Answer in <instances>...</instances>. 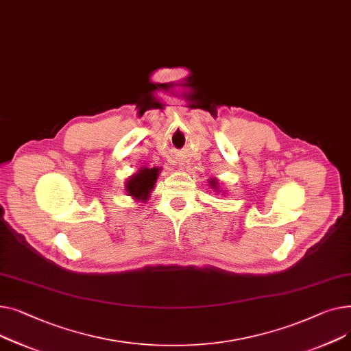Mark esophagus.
Wrapping results in <instances>:
<instances>
[{"mask_svg":"<svg viewBox=\"0 0 351 351\" xmlns=\"http://www.w3.org/2000/svg\"><path fill=\"white\" fill-rule=\"evenodd\" d=\"M180 167H181V169H182V164H180Z\"/></svg>","mask_w":351,"mask_h":351,"instance_id":"34e87169","label":"esophagus"}]
</instances>
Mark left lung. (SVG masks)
Listing matches in <instances>:
<instances>
[{
    "label": "left lung",
    "mask_w": 351,
    "mask_h": 351,
    "mask_svg": "<svg viewBox=\"0 0 351 351\" xmlns=\"http://www.w3.org/2000/svg\"><path fill=\"white\" fill-rule=\"evenodd\" d=\"M208 184H210V189H211V190H215L217 193H221V191H222V190H219V185H218V180H217V178H210Z\"/></svg>",
    "instance_id": "8db88e82"
}]
</instances>
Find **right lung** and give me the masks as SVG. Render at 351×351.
Masks as SVG:
<instances>
[{
    "instance_id": "add662e5",
    "label": "right lung",
    "mask_w": 351,
    "mask_h": 351,
    "mask_svg": "<svg viewBox=\"0 0 351 351\" xmlns=\"http://www.w3.org/2000/svg\"><path fill=\"white\" fill-rule=\"evenodd\" d=\"M160 171L161 169L158 167H153V169L143 167L137 173L132 174L125 182L126 194L136 201L146 202L156 187V181L158 178Z\"/></svg>"
}]
</instances>
